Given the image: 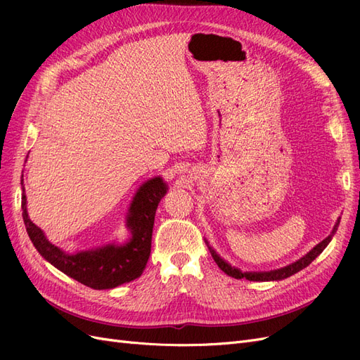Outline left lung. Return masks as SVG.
I'll return each instance as SVG.
<instances>
[{"label": "left lung", "mask_w": 360, "mask_h": 360, "mask_svg": "<svg viewBox=\"0 0 360 360\" xmlns=\"http://www.w3.org/2000/svg\"><path fill=\"white\" fill-rule=\"evenodd\" d=\"M338 225H340V219L336 221L332 233H330L328 237H326L323 242H320L317 246H315L314 249H311L307 255L302 257L300 259H297L296 263H292V264L285 266V267H282V269H278V270H270V271H242V270H238V269H236V267H231L230 264L226 263V261H224L219 255H217L212 248H209V249H210L213 259L216 261V264L219 266V269H221L222 271H225V274H226L228 276H233V278H236V279L245 278V279H248V281H281V279H285V278H288V276H291V275H294V274H297V271H300L302 269L309 266V264L312 263V261L323 252L324 248L329 245V242L332 240L333 234H335L336 230H338Z\"/></svg>", "instance_id": "left-lung-1"}]
</instances>
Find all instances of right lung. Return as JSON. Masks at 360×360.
<instances>
[{
    "label": "right lung",
    "mask_w": 360,
    "mask_h": 360,
    "mask_svg": "<svg viewBox=\"0 0 360 360\" xmlns=\"http://www.w3.org/2000/svg\"><path fill=\"white\" fill-rule=\"evenodd\" d=\"M24 184V180H20ZM162 177L147 180L130 202L126 225L130 231L129 242L66 254L52 245L40 228L32 224L27 212V197L22 188V217L27 233L39 254L61 270L63 274L94 290H110L143 275L151 252L155 214L159 201L167 193Z\"/></svg>",
    "instance_id": "right-lung-1"
}]
</instances>
